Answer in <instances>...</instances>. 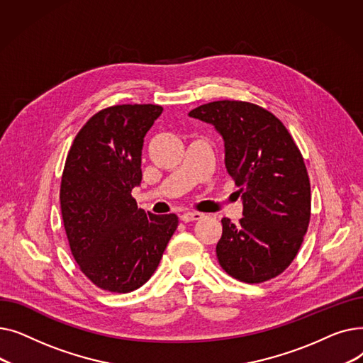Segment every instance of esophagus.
I'll return each mask as SVG.
<instances>
[{
  "label": "esophagus",
  "instance_id": "1",
  "mask_svg": "<svg viewBox=\"0 0 363 363\" xmlns=\"http://www.w3.org/2000/svg\"><path fill=\"white\" fill-rule=\"evenodd\" d=\"M201 218H204L203 213H199V212H185L181 215V219L184 222H191V220H200Z\"/></svg>",
  "mask_w": 363,
  "mask_h": 363
}]
</instances>
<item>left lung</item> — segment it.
<instances>
[{"label":"left lung","mask_w":363,"mask_h":363,"mask_svg":"<svg viewBox=\"0 0 363 363\" xmlns=\"http://www.w3.org/2000/svg\"><path fill=\"white\" fill-rule=\"evenodd\" d=\"M188 116L220 133L226 172L240 186L242 218L222 219L219 264L249 284L278 277L294 260L311 220L309 175L290 132L271 111L245 101L207 103Z\"/></svg>","instance_id":"1"}]
</instances>
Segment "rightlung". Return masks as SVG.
I'll return each mask as SVG.
<instances>
[{
    "label": "right lung",
    "instance_id": "1",
    "mask_svg": "<svg viewBox=\"0 0 363 363\" xmlns=\"http://www.w3.org/2000/svg\"><path fill=\"white\" fill-rule=\"evenodd\" d=\"M156 104L104 108L84 125L66 159L60 206L72 255L97 287L140 289L155 274L178 226L177 215L138 208L144 137L160 116Z\"/></svg>",
    "mask_w": 363,
    "mask_h": 363
}]
</instances>
